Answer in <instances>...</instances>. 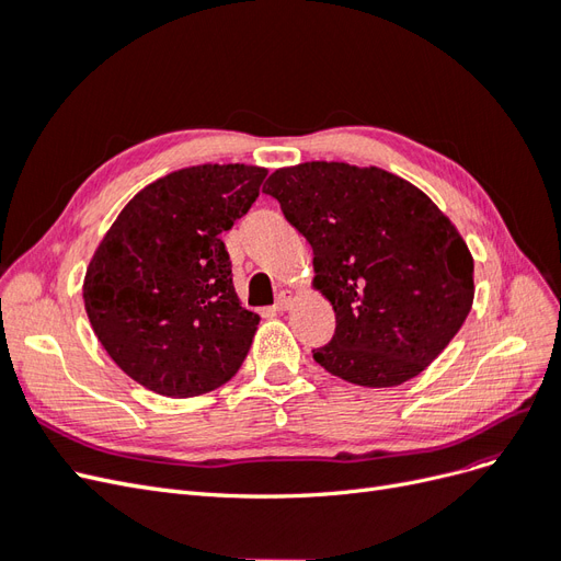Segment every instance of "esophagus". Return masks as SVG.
<instances>
[{"label":"esophagus","instance_id":"34e87169","mask_svg":"<svg viewBox=\"0 0 561 561\" xmlns=\"http://www.w3.org/2000/svg\"><path fill=\"white\" fill-rule=\"evenodd\" d=\"M290 293H278V299H276V304H274V309L276 311H287V309H290Z\"/></svg>","mask_w":561,"mask_h":561}]
</instances>
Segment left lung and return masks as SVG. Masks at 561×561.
Instances as JSON below:
<instances>
[{"label": "left lung", "mask_w": 561, "mask_h": 561, "mask_svg": "<svg viewBox=\"0 0 561 561\" xmlns=\"http://www.w3.org/2000/svg\"><path fill=\"white\" fill-rule=\"evenodd\" d=\"M264 194L313 248L334 336L313 360L355 386H400L426 369L472 307V257L435 203L381 168H280Z\"/></svg>", "instance_id": "left-lung-1"}]
</instances>
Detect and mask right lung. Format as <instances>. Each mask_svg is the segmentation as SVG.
Wrapping results in <instances>:
<instances>
[{
	"mask_svg": "<svg viewBox=\"0 0 561 561\" xmlns=\"http://www.w3.org/2000/svg\"><path fill=\"white\" fill-rule=\"evenodd\" d=\"M257 165H194L135 196L95 250L83 304L110 358L140 386L192 398L243 365L260 316L233 290L222 233L260 196Z\"/></svg>",
	"mask_w": 561,
	"mask_h": 561,
	"instance_id": "1",
	"label": "right lung"
}]
</instances>
